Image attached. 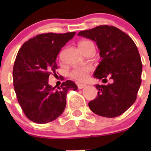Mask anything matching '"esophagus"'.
Wrapping results in <instances>:
<instances>
[{"label":"esophagus","instance_id":"esophagus-1","mask_svg":"<svg viewBox=\"0 0 151 151\" xmlns=\"http://www.w3.org/2000/svg\"><path fill=\"white\" fill-rule=\"evenodd\" d=\"M85 86H86V85H85V84H78L77 85V87H78L79 89H83V88H84Z\"/></svg>","mask_w":151,"mask_h":151}]
</instances>
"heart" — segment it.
<instances>
[{"mask_svg":"<svg viewBox=\"0 0 151 151\" xmlns=\"http://www.w3.org/2000/svg\"><path fill=\"white\" fill-rule=\"evenodd\" d=\"M89 42L88 41H83L79 44V47L81 45H84V44ZM92 68L90 66H85L81 68H77V69L73 70L71 72V77L74 80H77V81H84L88 77V74L91 71Z\"/></svg>","mask_w":151,"mask_h":151,"instance_id":"b5f03b06","label":"heart"}]
</instances>
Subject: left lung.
Wrapping results in <instances>:
<instances>
[{
    "instance_id": "8db88e82",
    "label": "left lung",
    "mask_w": 151,
    "mask_h": 151,
    "mask_svg": "<svg viewBox=\"0 0 151 151\" xmlns=\"http://www.w3.org/2000/svg\"><path fill=\"white\" fill-rule=\"evenodd\" d=\"M78 36L96 42L101 61L93 77L107 85H96L98 96L88 103L96 115L115 118L126 112L137 99L142 71L140 55L132 38L114 26L99 25Z\"/></svg>"
}]
</instances>
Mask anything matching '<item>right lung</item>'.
<instances>
[{
	"mask_svg": "<svg viewBox=\"0 0 151 151\" xmlns=\"http://www.w3.org/2000/svg\"><path fill=\"white\" fill-rule=\"evenodd\" d=\"M75 32L42 33L29 39L19 49L13 68V83L18 102L27 118L36 123H47L64 111L68 90L77 91L74 82L60 87L49 85V76L58 68L56 58L62 47Z\"/></svg>",
	"mask_w": 151,
	"mask_h": 151,
	"instance_id": "obj_1",
	"label": "right lung"
}]
</instances>
